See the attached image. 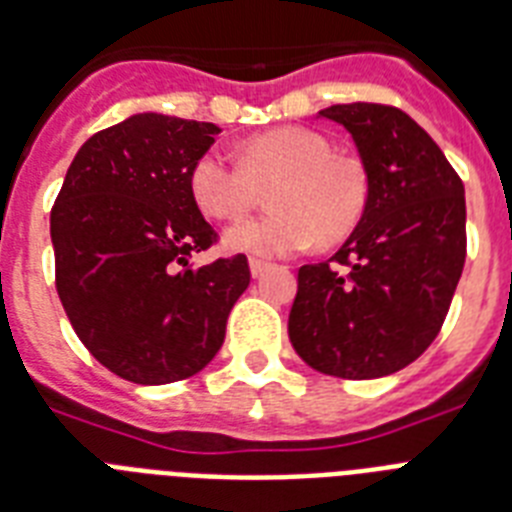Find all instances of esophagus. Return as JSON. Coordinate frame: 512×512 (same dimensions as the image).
Here are the masks:
<instances>
[{"instance_id": "34e87169", "label": "esophagus", "mask_w": 512, "mask_h": 512, "mask_svg": "<svg viewBox=\"0 0 512 512\" xmlns=\"http://www.w3.org/2000/svg\"><path fill=\"white\" fill-rule=\"evenodd\" d=\"M269 269H272V264H269V261L251 259V274H253V277H261V274H266Z\"/></svg>"}]
</instances>
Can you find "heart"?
<instances>
[{
	"label": "heart",
	"instance_id": "1",
	"mask_svg": "<svg viewBox=\"0 0 512 512\" xmlns=\"http://www.w3.org/2000/svg\"><path fill=\"white\" fill-rule=\"evenodd\" d=\"M198 209L214 219H238L256 206L269 185L261 217L230 227V251L251 256H290L314 240L335 246L361 225L369 206V172L353 154L332 151L322 133L274 128L253 135L240 149V164L222 151H206L188 177Z\"/></svg>",
	"mask_w": 512,
	"mask_h": 512
}]
</instances>
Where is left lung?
I'll use <instances>...</instances> for the list:
<instances>
[{
    "label": "left lung",
    "instance_id": "left-lung-1",
    "mask_svg": "<svg viewBox=\"0 0 512 512\" xmlns=\"http://www.w3.org/2000/svg\"><path fill=\"white\" fill-rule=\"evenodd\" d=\"M319 117L353 135L369 206L332 259L298 269L287 335L329 377H387L416 361L445 322L466 264V190L403 109L356 101Z\"/></svg>",
    "mask_w": 512,
    "mask_h": 512
}]
</instances>
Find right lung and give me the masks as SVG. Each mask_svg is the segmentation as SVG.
Segmentation results:
<instances>
[{"instance_id":"1","label":"right lung","mask_w":512,"mask_h":512,"mask_svg":"<svg viewBox=\"0 0 512 512\" xmlns=\"http://www.w3.org/2000/svg\"><path fill=\"white\" fill-rule=\"evenodd\" d=\"M219 128L143 112L91 135L52 206L57 293L112 374L170 384L204 369L251 282L243 253L193 266L217 240L188 177Z\"/></svg>"}]
</instances>
